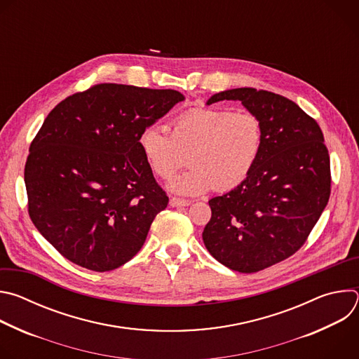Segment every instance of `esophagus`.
Listing matches in <instances>:
<instances>
[{"label": "esophagus", "mask_w": 359, "mask_h": 359, "mask_svg": "<svg viewBox=\"0 0 359 359\" xmlns=\"http://www.w3.org/2000/svg\"><path fill=\"white\" fill-rule=\"evenodd\" d=\"M190 200L186 198H180V197H170V206L172 208H184L189 206Z\"/></svg>", "instance_id": "obj_1"}]
</instances>
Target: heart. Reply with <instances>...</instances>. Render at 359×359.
Masks as SVG:
<instances>
[{"label": "heart", "instance_id": "1", "mask_svg": "<svg viewBox=\"0 0 359 359\" xmlns=\"http://www.w3.org/2000/svg\"><path fill=\"white\" fill-rule=\"evenodd\" d=\"M263 140L257 116L215 108L182 114L173 121L172 133L158 125L149 126L139 139L147 165L163 180L186 166L189 156L191 168L170 183V189L182 194L237 187L257 163Z\"/></svg>", "mask_w": 359, "mask_h": 359}]
</instances>
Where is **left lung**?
<instances>
[{
  "mask_svg": "<svg viewBox=\"0 0 359 359\" xmlns=\"http://www.w3.org/2000/svg\"><path fill=\"white\" fill-rule=\"evenodd\" d=\"M240 100L262 121L264 140L250 176L209 200L203 230L209 252L238 273H257L297 252L309 238L331 194L324 135L314 118L278 93L237 88L213 95L208 105Z\"/></svg>",
  "mask_w": 359,
  "mask_h": 359,
  "instance_id": "left-lung-1",
  "label": "left lung"
}]
</instances>
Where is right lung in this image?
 <instances>
[{
	"instance_id": "obj_1",
	"label": "right lung",
	"mask_w": 359,
	"mask_h": 359,
	"mask_svg": "<svg viewBox=\"0 0 359 359\" xmlns=\"http://www.w3.org/2000/svg\"><path fill=\"white\" fill-rule=\"evenodd\" d=\"M183 99L173 89L97 83L48 114L24 170L28 215L65 259L104 273L142 248L169 197L139 139Z\"/></svg>"
}]
</instances>
